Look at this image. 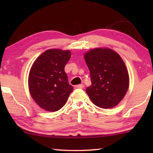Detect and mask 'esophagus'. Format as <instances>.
<instances>
[{
    "instance_id": "1",
    "label": "esophagus",
    "mask_w": 153,
    "mask_h": 153,
    "mask_svg": "<svg viewBox=\"0 0 153 153\" xmlns=\"http://www.w3.org/2000/svg\"><path fill=\"white\" fill-rule=\"evenodd\" d=\"M74 88L76 89H77V88L83 89V88H84V86L83 84H79V85H76V86H75Z\"/></svg>"
}]
</instances>
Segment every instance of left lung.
I'll return each mask as SVG.
<instances>
[{
	"mask_svg": "<svg viewBox=\"0 0 153 153\" xmlns=\"http://www.w3.org/2000/svg\"><path fill=\"white\" fill-rule=\"evenodd\" d=\"M92 85L86 88L97 107L111 108L125 97L129 85L128 71L120 55L108 48H95L84 54Z\"/></svg>",
	"mask_w": 153,
	"mask_h": 153,
	"instance_id": "left-lung-1",
	"label": "left lung"
}]
</instances>
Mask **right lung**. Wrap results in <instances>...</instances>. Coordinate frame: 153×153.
<instances>
[{"label":"right lung","instance_id":"right-lung-1","mask_svg":"<svg viewBox=\"0 0 153 153\" xmlns=\"http://www.w3.org/2000/svg\"><path fill=\"white\" fill-rule=\"evenodd\" d=\"M71 51L52 48L36 59L28 76V88L33 100L42 109L55 112L65 105L74 88L68 82L65 66Z\"/></svg>","mask_w":153,"mask_h":153}]
</instances>
